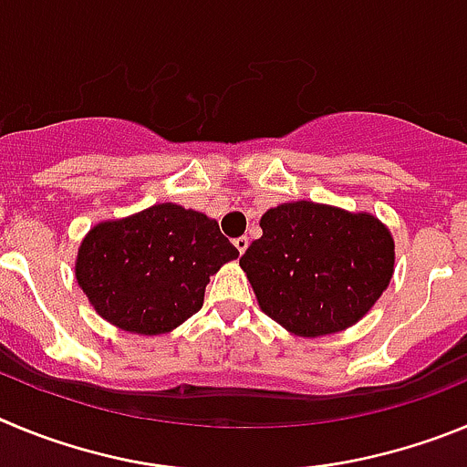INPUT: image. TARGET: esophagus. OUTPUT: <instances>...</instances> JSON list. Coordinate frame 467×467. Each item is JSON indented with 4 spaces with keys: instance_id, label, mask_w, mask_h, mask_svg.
I'll return each mask as SVG.
<instances>
[{
    "instance_id": "obj_1",
    "label": "esophagus",
    "mask_w": 467,
    "mask_h": 467,
    "mask_svg": "<svg viewBox=\"0 0 467 467\" xmlns=\"http://www.w3.org/2000/svg\"><path fill=\"white\" fill-rule=\"evenodd\" d=\"M234 246H237L239 254H244V251H246V246H249V239H246V237H237V239H234Z\"/></svg>"
}]
</instances>
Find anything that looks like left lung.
Listing matches in <instances>:
<instances>
[{"label": "left lung", "instance_id": "1", "mask_svg": "<svg viewBox=\"0 0 467 467\" xmlns=\"http://www.w3.org/2000/svg\"><path fill=\"white\" fill-rule=\"evenodd\" d=\"M260 228L239 265L260 309L300 337L354 326L393 276L396 244L372 213L300 200L265 212Z\"/></svg>", "mask_w": 467, "mask_h": 467}]
</instances>
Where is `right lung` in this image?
Returning a JSON list of instances; mask_svg holds the SVG:
<instances>
[{"label":"right lung","mask_w":467,"mask_h":467,"mask_svg":"<svg viewBox=\"0 0 467 467\" xmlns=\"http://www.w3.org/2000/svg\"><path fill=\"white\" fill-rule=\"evenodd\" d=\"M239 251L204 213L162 202L95 225L77 255V281L120 330L162 335L200 312L209 276Z\"/></svg>","instance_id":"add662e5"}]
</instances>
